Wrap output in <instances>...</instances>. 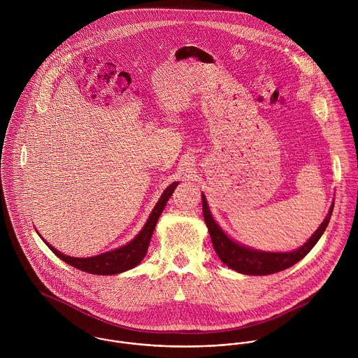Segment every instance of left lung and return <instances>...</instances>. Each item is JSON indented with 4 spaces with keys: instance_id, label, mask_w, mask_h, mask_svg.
Here are the masks:
<instances>
[{
    "instance_id": "8db88e82",
    "label": "left lung",
    "mask_w": 358,
    "mask_h": 358,
    "mask_svg": "<svg viewBox=\"0 0 358 358\" xmlns=\"http://www.w3.org/2000/svg\"><path fill=\"white\" fill-rule=\"evenodd\" d=\"M334 210V203L329 208L328 215L325 216L324 222L320 224V227L315 230V233L308 238L305 245L301 248L292 251V252H264L248 248L245 245H241L236 241H233L215 222L212 217L209 208L206 204V199L203 194V212H204V220L215 248V252L220 257V260L229 266L230 268L248 275H267L273 273L282 271L295 263H298L301 259L311 251V248L317 244L320 237L324 234L331 215Z\"/></svg>"
}]
</instances>
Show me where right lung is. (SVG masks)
Here are the masks:
<instances>
[{"instance_id":"1","label":"right lung","mask_w":358,"mask_h":358,"mask_svg":"<svg viewBox=\"0 0 358 358\" xmlns=\"http://www.w3.org/2000/svg\"><path fill=\"white\" fill-rule=\"evenodd\" d=\"M176 186H178V182H173L171 186H168L165 189V192L161 194L158 203L154 206L143 229L139 231V234L131 243H128L124 247H120L117 250L104 252L101 255L92 256V257H73V256H67L59 252L45 240H44V243L50 247L52 252L57 257H60L63 262L69 263L70 266H73L78 270L90 273V274L111 275V274H118V273L131 270L135 266H138L146 256L157 220H158L161 212L164 210L166 201L175 192Z\"/></svg>"}]
</instances>
